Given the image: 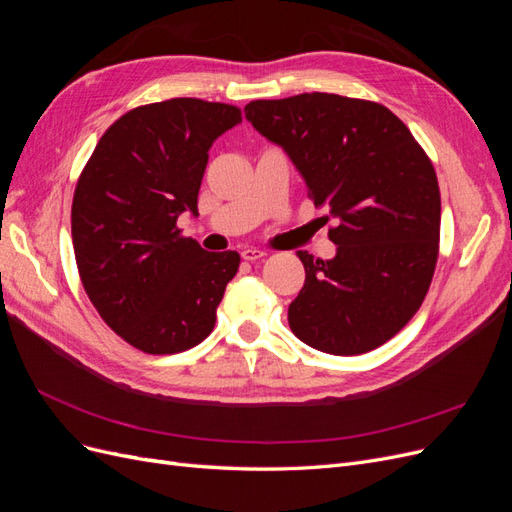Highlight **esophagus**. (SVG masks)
I'll return each mask as SVG.
<instances>
[{
	"label": "esophagus",
	"mask_w": 512,
	"mask_h": 512,
	"mask_svg": "<svg viewBox=\"0 0 512 512\" xmlns=\"http://www.w3.org/2000/svg\"><path fill=\"white\" fill-rule=\"evenodd\" d=\"M265 256H267V252H262V250H243L241 252V258L247 260V262H256V260H262Z\"/></svg>",
	"instance_id": "1"
}]
</instances>
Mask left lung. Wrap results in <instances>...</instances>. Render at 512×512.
<instances>
[{"label":"left lung","mask_w":512,"mask_h":512,"mask_svg":"<svg viewBox=\"0 0 512 512\" xmlns=\"http://www.w3.org/2000/svg\"><path fill=\"white\" fill-rule=\"evenodd\" d=\"M245 117L282 145L307 196L335 220L333 260L297 252L305 284L292 333L352 356L389 342L423 305L440 252V188L425 149L389 108L337 94L254 100Z\"/></svg>","instance_id":"left-lung-1"}]
</instances>
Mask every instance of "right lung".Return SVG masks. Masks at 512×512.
Returning a JSON list of instances; mask_svg holds the SVG:
<instances>
[{"label":"right lung","mask_w":512,"mask_h":512,"mask_svg":"<svg viewBox=\"0 0 512 512\" xmlns=\"http://www.w3.org/2000/svg\"><path fill=\"white\" fill-rule=\"evenodd\" d=\"M241 108L198 98L136 106L98 141L76 181L72 243L89 301L123 342L147 354L190 350L213 331L241 256L183 237L198 213L209 147Z\"/></svg>","instance_id":"obj_1"}]
</instances>
